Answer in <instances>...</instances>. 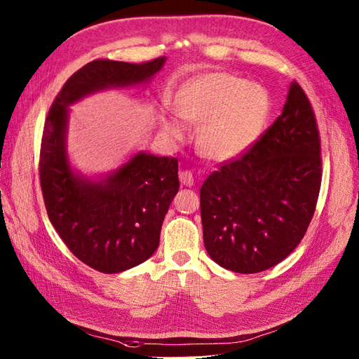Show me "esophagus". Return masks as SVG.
Here are the masks:
<instances>
[{
  "label": "esophagus",
  "instance_id": "esophagus-1",
  "mask_svg": "<svg viewBox=\"0 0 359 359\" xmlns=\"http://www.w3.org/2000/svg\"><path fill=\"white\" fill-rule=\"evenodd\" d=\"M179 179H180V182L185 187H192L194 185V176H192V172L188 171V170L187 171H180L179 172Z\"/></svg>",
  "mask_w": 359,
  "mask_h": 359
}]
</instances>
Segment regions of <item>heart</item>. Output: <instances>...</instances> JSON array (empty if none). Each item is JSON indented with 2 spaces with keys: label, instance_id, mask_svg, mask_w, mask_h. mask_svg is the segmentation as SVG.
I'll use <instances>...</instances> for the list:
<instances>
[{
  "label": "heart",
  "instance_id": "b5f03b06",
  "mask_svg": "<svg viewBox=\"0 0 359 359\" xmlns=\"http://www.w3.org/2000/svg\"><path fill=\"white\" fill-rule=\"evenodd\" d=\"M177 116L203 125L198 146L218 162L238 159L259 140L271 111L268 91L241 76L213 72L183 84L174 99ZM174 137L185 130L177 120H165Z\"/></svg>",
  "mask_w": 359,
  "mask_h": 359
}]
</instances>
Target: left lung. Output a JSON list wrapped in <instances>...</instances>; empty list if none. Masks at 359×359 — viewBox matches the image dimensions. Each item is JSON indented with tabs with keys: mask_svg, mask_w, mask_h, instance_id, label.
<instances>
[{
	"mask_svg": "<svg viewBox=\"0 0 359 359\" xmlns=\"http://www.w3.org/2000/svg\"><path fill=\"white\" fill-rule=\"evenodd\" d=\"M320 180L314 112L301 86L292 83L281 116L254 147L203 183V239L210 259L239 273L283 262L309 229Z\"/></svg>",
	"mask_w": 359,
	"mask_h": 359,
	"instance_id": "obj_1",
	"label": "left lung"
}]
</instances>
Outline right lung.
I'll return each mask as SVG.
<instances>
[{"instance_id":"add662e5","label":"right lung","mask_w":359,"mask_h":359,"mask_svg":"<svg viewBox=\"0 0 359 359\" xmlns=\"http://www.w3.org/2000/svg\"><path fill=\"white\" fill-rule=\"evenodd\" d=\"M165 60L91 61L66 81L48 112L40 147L48 217L67 248L99 272L128 271L158 250L163 218L180 187L179 165L176 158L137 151L116 170L86 176L69 158V107L104 90L144 86Z\"/></svg>"}]
</instances>
